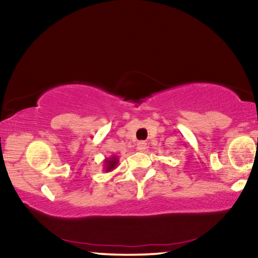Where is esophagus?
I'll return each mask as SVG.
<instances>
[{
    "label": "esophagus",
    "mask_w": 258,
    "mask_h": 258,
    "mask_svg": "<svg viewBox=\"0 0 258 258\" xmlns=\"http://www.w3.org/2000/svg\"><path fill=\"white\" fill-rule=\"evenodd\" d=\"M147 148V142H144V141H141V142L137 143V150L139 151H146Z\"/></svg>",
    "instance_id": "34e87169"
}]
</instances>
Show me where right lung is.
<instances>
[{"instance_id":"right-lung-1","label":"right lung","mask_w":258,"mask_h":258,"mask_svg":"<svg viewBox=\"0 0 258 258\" xmlns=\"http://www.w3.org/2000/svg\"><path fill=\"white\" fill-rule=\"evenodd\" d=\"M117 164H118V157L116 156V155H111L110 157H107L103 161L104 171L105 172L112 171L116 167H117Z\"/></svg>"}]
</instances>
